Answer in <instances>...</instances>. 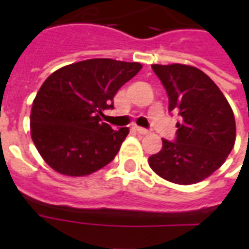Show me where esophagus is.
Instances as JSON below:
<instances>
[{
	"label": "esophagus",
	"mask_w": 249,
	"mask_h": 249,
	"mask_svg": "<svg viewBox=\"0 0 249 249\" xmlns=\"http://www.w3.org/2000/svg\"><path fill=\"white\" fill-rule=\"evenodd\" d=\"M136 130L138 133H140V134H148V133H150V130H148V129H144V128H141V126H137L136 128Z\"/></svg>",
	"instance_id": "obj_1"
}]
</instances>
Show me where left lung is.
Returning <instances> with one entry per match:
<instances>
[{"instance_id":"8db88e82","label":"left lung","mask_w":249,"mask_h":249,"mask_svg":"<svg viewBox=\"0 0 249 249\" xmlns=\"http://www.w3.org/2000/svg\"><path fill=\"white\" fill-rule=\"evenodd\" d=\"M178 113L176 140L148 158L151 169L166 181L193 185L220 168L235 143V119L218 86L199 68L185 64H152Z\"/></svg>"}]
</instances>
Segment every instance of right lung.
I'll list each match as a JSON object with an SVG mask.
<instances>
[{"label":"right lung","instance_id":"add662e5","mask_svg":"<svg viewBox=\"0 0 249 249\" xmlns=\"http://www.w3.org/2000/svg\"><path fill=\"white\" fill-rule=\"evenodd\" d=\"M141 63L97 58L53 72L31 112V136L42 159L58 173L80 177L111 163L129 133L102 123L113 97Z\"/></svg>","mask_w":249,"mask_h":249}]
</instances>
